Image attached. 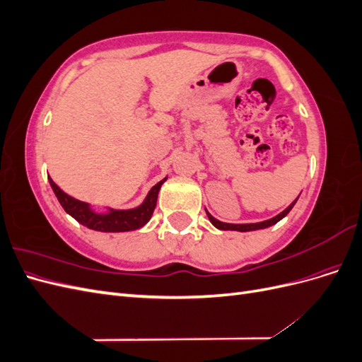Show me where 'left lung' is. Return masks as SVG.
<instances>
[{
    "instance_id": "1",
    "label": "left lung",
    "mask_w": 362,
    "mask_h": 362,
    "mask_svg": "<svg viewBox=\"0 0 362 362\" xmlns=\"http://www.w3.org/2000/svg\"><path fill=\"white\" fill-rule=\"evenodd\" d=\"M298 202V198H296L286 210H284L282 213H279L278 216L269 218V221H264V222H258V223H225V222H221L217 221V218H214L210 213H206L208 218H210V222L217 228V229H222V231H240V233H247V231H255V229H264V228H269L272 225L278 223L282 217H286L290 211L291 208L294 206V204Z\"/></svg>"
}]
</instances>
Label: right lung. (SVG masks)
Instances as JSON below:
<instances>
[{
    "label": "right lung",
    "mask_w": 362,
    "mask_h": 362,
    "mask_svg": "<svg viewBox=\"0 0 362 362\" xmlns=\"http://www.w3.org/2000/svg\"><path fill=\"white\" fill-rule=\"evenodd\" d=\"M49 184L56 193L60 205L64 208L69 216H72L76 222L87 226L93 231H101V233H125V231H134L141 226H145L149 218L154 213V208L157 205L158 192L161 189V184L168 178L161 180L157 182L154 187H152L139 206L131 208V210H113V208H108V213H95L89 204L83 201H78L72 198L68 193H64L59 185L54 182L49 177Z\"/></svg>",
    "instance_id": "add662e5"
}]
</instances>
